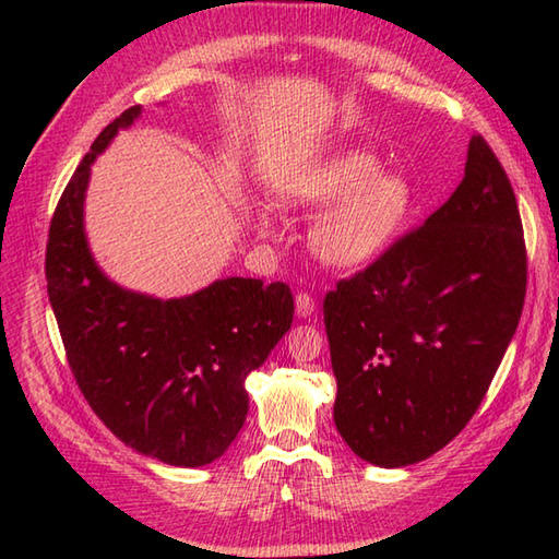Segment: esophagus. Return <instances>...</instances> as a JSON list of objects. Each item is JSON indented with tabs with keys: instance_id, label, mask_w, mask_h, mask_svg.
I'll list each match as a JSON object with an SVG mask.
<instances>
[{
	"instance_id": "esophagus-1",
	"label": "esophagus",
	"mask_w": 559,
	"mask_h": 559,
	"mask_svg": "<svg viewBox=\"0 0 559 559\" xmlns=\"http://www.w3.org/2000/svg\"><path fill=\"white\" fill-rule=\"evenodd\" d=\"M314 310H317V305H314L312 295H307V293H298V295H295V314H298V319L312 317Z\"/></svg>"
}]
</instances>
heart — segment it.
<instances>
[{
	"mask_svg": "<svg viewBox=\"0 0 559 559\" xmlns=\"http://www.w3.org/2000/svg\"><path fill=\"white\" fill-rule=\"evenodd\" d=\"M278 201L293 211L329 210L310 230V249L338 271L367 269L399 240L413 211V187L360 148H336L295 168L278 187ZM259 240H278L271 213L254 216Z\"/></svg>",
	"mask_w": 559,
	"mask_h": 559,
	"instance_id": "heart-1",
	"label": "heart"
}]
</instances>
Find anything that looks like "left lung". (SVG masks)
<instances>
[{"label": "left lung", "mask_w": 559, "mask_h": 559, "mask_svg": "<svg viewBox=\"0 0 559 559\" xmlns=\"http://www.w3.org/2000/svg\"><path fill=\"white\" fill-rule=\"evenodd\" d=\"M524 295L514 189L473 136L447 204L324 300L334 423L353 454L403 468L447 447L478 411Z\"/></svg>", "instance_id": "obj_1"}]
</instances>
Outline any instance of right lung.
Instances as JSON below:
<instances>
[{"label": "right lung", "mask_w": 559, "mask_h": 559, "mask_svg": "<svg viewBox=\"0 0 559 559\" xmlns=\"http://www.w3.org/2000/svg\"><path fill=\"white\" fill-rule=\"evenodd\" d=\"M144 108L124 110L93 141L50 225L47 295L81 394L134 451L180 468L225 454L242 430L247 374L293 324L286 283L218 278L182 298L129 290L105 273L86 237L91 165Z\"/></svg>", "instance_id": "1"}]
</instances>
